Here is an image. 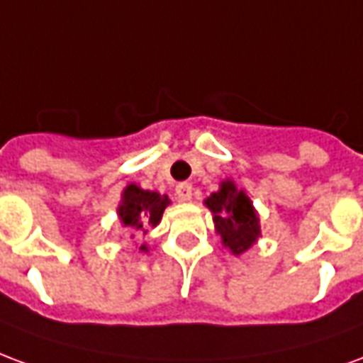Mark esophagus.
<instances>
[{"mask_svg": "<svg viewBox=\"0 0 363 363\" xmlns=\"http://www.w3.org/2000/svg\"><path fill=\"white\" fill-rule=\"evenodd\" d=\"M177 198L182 200V202H189L190 198H192V184H190V182H181V184H177Z\"/></svg>", "mask_w": 363, "mask_h": 363, "instance_id": "34e87169", "label": "esophagus"}]
</instances>
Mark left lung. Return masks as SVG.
<instances>
[{
    "mask_svg": "<svg viewBox=\"0 0 363 363\" xmlns=\"http://www.w3.org/2000/svg\"><path fill=\"white\" fill-rule=\"evenodd\" d=\"M206 206L213 213L216 231L233 255L247 251L260 235L259 218L251 200L231 181L221 182V189L206 200Z\"/></svg>",
    "mask_w": 363,
    "mask_h": 363,
    "instance_id": "obj_1",
    "label": "left lung"
}]
</instances>
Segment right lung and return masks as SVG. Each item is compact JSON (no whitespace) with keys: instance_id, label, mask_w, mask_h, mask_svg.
<instances>
[{"instance_id":"right-lung-1","label":"right lung","mask_w":363,"mask_h":363,"mask_svg":"<svg viewBox=\"0 0 363 363\" xmlns=\"http://www.w3.org/2000/svg\"><path fill=\"white\" fill-rule=\"evenodd\" d=\"M167 206H169V198L165 194L142 190L135 184H130L122 194L118 216L130 231L145 233L147 225H157ZM140 251H147V247L142 245Z\"/></svg>"}]
</instances>
